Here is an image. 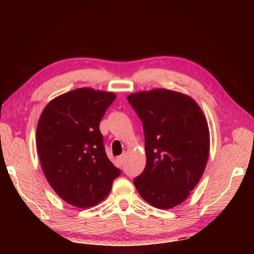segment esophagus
Segmentation results:
<instances>
[{"label": "esophagus", "mask_w": 254, "mask_h": 254, "mask_svg": "<svg viewBox=\"0 0 254 254\" xmlns=\"http://www.w3.org/2000/svg\"><path fill=\"white\" fill-rule=\"evenodd\" d=\"M124 155H121V156H119V157L117 158V160H118V163L120 164V165H123V163H124Z\"/></svg>", "instance_id": "1"}]
</instances>
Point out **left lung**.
Instances as JSON below:
<instances>
[{"instance_id":"obj_1","label":"left lung","mask_w":254,"mask_h":254,"mask_svg":"<svg viewBox=\"0 0 254 254\" xmlns=\"http://www.w3.org/2000/svg\"><path fill=\"white\" fill-rule=\"evenodd\" d=\"M127 100L143 122L146 153V166L134 186L152 206L175 207L204 174L209 154L206 119L195 100L174 90L138 91Z\"/></svg>"}]
</instances>
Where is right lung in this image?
Wrapping results in <instances>:
<instances>
[{
  "instance_id": "add662e5",
  "label": "right lung",
  "mask_w": 254,
  "mask_h": 254,
  "mask_svg": "<svg viewBox=\"0 0 254 254\" xmlns=\"http://www.w3.org/2000/svg\"><path fill=\"white\" fill-rule=\"evenodd\" d=\"M116 97L110 91L76 88L52 99L38 121L42 171L58 195L75 207L100 203L121 174L107 157L99 130Z\"/></svg>"
}]
</instances>
